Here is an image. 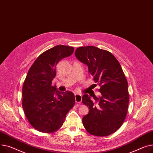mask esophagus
<instances>
[{
  "instance_id": "esophagus-1",
  "label": "esophagus",
  "mask_w": 153,
  "mask_h": 153,
  "mask_svg": "<svg viewBox=\"0 0 153 153\" xmlns=\"http://www.w3.org/2000/svg\"><path fill=\"white\" fill-rule=\"evenodd\" d=\"M75 97L76 103H78V104H80L81 102H82V96L81 94H75Z\"/></svg>"
}]
</instances>
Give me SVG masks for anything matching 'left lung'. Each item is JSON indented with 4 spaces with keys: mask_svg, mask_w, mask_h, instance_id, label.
Here are the masks:
<instances>
[{
    "mask_svg": "<svg viewBox=\"0 0 153 153\" xmlns=\"http://www.w3.org/2000/svg\"><path fill=\"white\" fill-rule=\"evenodd\" d=\"M76 57L88 67L94 82L100 86V96L84 94L82 102L89 108L82 122L92 135L105 137L118 130L128 112V82L119 61L110 52L94 46L79 47ZM96 85V84H95Z\"/></svg>",
    "mask_w": 153,
    "mask_h": 153,
    "instance_id": "8db88e82",
    "label": "left lung"
}]
</instances>
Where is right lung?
Here are the masks:
<instances>
[{
    "label": "right lung",
    "mask_w": 153,
    "mask_h": 153,
    "mask_svg": "<svg viewBox=\"0 0 153 153\" xmlns=\"http://www.w3.org/2000/svg\"><path fill=\"white\" fill-rule=\"evenodd\" d=\"M74 51L73 47L57 45L42 53L27 74L22 89V107L29 123L40 132L59 130L75 105L73 93L59 91L52 85L58 62Z\"/></svg>",
    "instance_id": "right-lung-1"
}]
</instances>
